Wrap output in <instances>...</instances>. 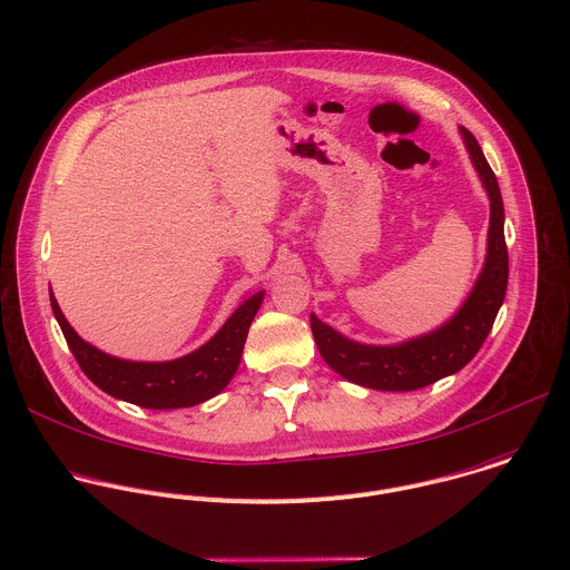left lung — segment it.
<instances>
[{"label":"left lung","mask_w":570,"mask_h":570,"mask_svg":"<svg viewBox=\"0 0 570 570\" xmlns=\"http://www.w3.org/2000/svg\"><path fill=\"white\" fill-rule=\"evenodd\" d=\"M470 163L490 200V225L483 267L461 307L436 330L394 343L352 341L309 314L312 334L325 363L343 379L387 392H410L459 372L483 345L508 285V249L503 238V200L497 178L474 136L459 127Z\"/></svg>","instance_id":"left-lung-1"}]
</instances>
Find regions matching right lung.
I'll list each match as a JSON object with an SVG mask.
<instances>
[{
    "label": "right lung",
    "instance_id": "right-lung-1",
    "mask_svg": "<svg viewBox=\"0 0 570 570\" xmlns=\"http://www.w3.org/2000/svg\"><path fill=\"white\" fill-rule=\"evenodd\" d=\"M49 292L53 314L85 374L107 394L149 410L191 407L220 394L240 365L249 325L265 298V289L249 294L205 345L185 356L129 361L85 341L62 314L53 289Z\"/></svg>",
    "mask_w": 570,
    "mask_h": 570
}]
</instances>
